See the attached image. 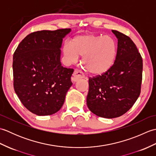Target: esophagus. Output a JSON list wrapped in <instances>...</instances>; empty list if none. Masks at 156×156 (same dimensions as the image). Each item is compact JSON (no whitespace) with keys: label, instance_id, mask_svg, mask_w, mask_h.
I'll use <instances>...</instances> for the list:
<instances>
[{"label":"esophagus","instance_id":"34e87169","mask_svg":"<svg viewBox=\"0 0 156 156\" xmlns=\"http://www.w3.org/2000/svg\"><path fill=\"white\" fill-rule=\"evenodd\" d=\"M84 78V75L83 73H82L80 70V69H76L74 72V74H73V75L72 76L71 80L73 82H77L79 79Z\"/></svg>","mask_w":156,"mask_h":156}]
</instances>
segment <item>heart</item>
<instances>
[{
    "instance_id": "heart-1",
    "label": "heart",
    "mask_w": 156,
    "mask_h": 156,
    "mask_svg": "<svg viewBox=\"0 0 156 156\" xmlns=\"http://www.w3.org/2000/svg\"><path fill=\"white\" fill-rule=\"evenodd\" d=\"M63 55L68 62L74 63L84 55L82 63L93 75H102L113 66L117 52L115 41L108 35L86 34L73 38L71 44L66 43Z\"/></svg>"
}]
</instances>
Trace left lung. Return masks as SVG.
I'll return each instance as SVG.
<instances>
[{"label":"left lung","instance_id":"obj_1","mask_svg":"<svg viewBox=\"0 0 156 156\" xmlns=\"http://www.w3.org/2000/svg\"><path fill=\"white\" fill-rule=\"evenodd\" d=\"M118 39L113 66L105 74L90 78L88 108L98 117H119L130 109L141 92L143 60L130 37L112 30Z\"/></svg>","mask_w":156,"mask_h":156}]
</instances>
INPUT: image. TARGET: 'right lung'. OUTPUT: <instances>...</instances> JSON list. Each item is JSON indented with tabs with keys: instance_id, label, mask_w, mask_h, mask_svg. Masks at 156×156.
I'll list each match as a JSON object with an SVG mask.
<instances>
[{
	"instance_id": "1",
	"label": "right lung",
	"mask_w": 156,
	"mask_h": 156,
	"mask_svg": "<svg viewBox=\"0 0 156 156\" xmlns=\"http://www.w3.org/2000/svg\"><path fill=\"white\" fill-rule=\"evenodd\" d=\"M70 29L31 33L13 55L14 89L24 107L39 116L59 111L72 85L74 69L64 68L61 48Z\"/></svg>"
}]
</instances>
